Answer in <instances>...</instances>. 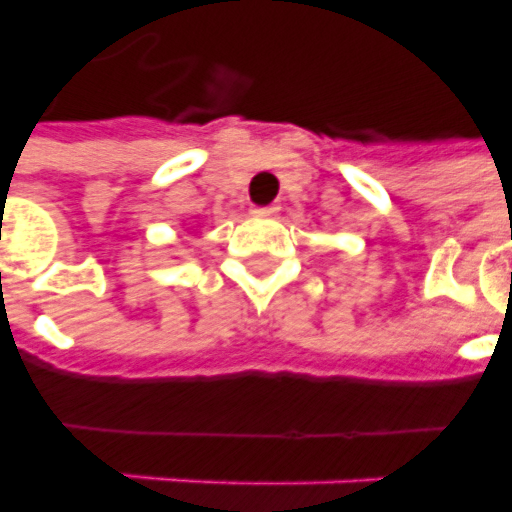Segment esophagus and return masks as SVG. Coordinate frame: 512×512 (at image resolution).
Segmentation results:
<instances>
[{"instance_id": "obj_1", "label": "esophagus", "mask_w": 512, "mask_h": 512, "mask_svg": "<svg viewBox=\"0 0 512 512\" xmlns=\"http://www.w3.org/2000/svg\"><path fill=\"white\" fill-rule=\"evenodd\" d=\"M253 215H256V217H273V215H278V206H275V204L256 206V209H253Z\"/></svg>"}]
</instances>
